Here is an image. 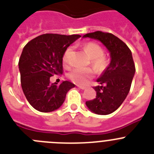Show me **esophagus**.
Here are the masks:
<instances>
[{
  "label": "esophagus",
  "instance_id": "34e87169",
  "mask_svg": "<svg viewBox=\"0 0 154 154\" xmlns=\"http://www.w3.org/2000/svg\"><path fill=\"white\" fill-rule=\"evenodd\" d=\"M77 87H78L79 88H80V89H82V90H84L86 88L85 86L84 85H80V84H77Z\"/></svg>",
  "mask_w": 154,
  "mask_h": 154
}]
</instances>
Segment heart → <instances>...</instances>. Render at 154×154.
Listing matches in <instances>:
<instances>
[{
	"label": "heart",
	"mask_w": 154,
	"mask_h": 154,
	"mask_svg": "<svg viewBox=\"0 0 154 154\" xmlns=\"http://www.w3.org/2000/svg\"><path fill=\"white\" fill-rule=\"evenodd\" d=\"M84 50L87 55L91 58V63L95 68L99 71L103 70L106 67V59L103 54L104 51L100 45L94 42H88L84 45ZM71 48L66 49L63 55V63L66 67L70 66V53ZM94 75V70L92 68H81L75 67L68 73V77L73 82L79 84H86L92 78Z\"/></svg>",
	"instance_id": "b5f03b06"
}]
</instances>
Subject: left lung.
I'll list each match as a JSON object with an SVG mask.
<instances>
[{
  "label": "left lung",
  "mask_w": 154,
  "mask_h": 154,
  "mask_svg": "<svg viewBox=\"0 0 154 154\" xmlns=\"http://www.w3.org/2000/svg\"><path fill=\"white\" fill-rule=\"evenodd\" d=\"M103 43L110 53L111 61L97 80L100 85L94 87L96 97L86 101L94 113L107 115L118 109L127 97L136 69L132 53L127 44L113 34L95 31L84 35Z\"/></svg>",
  "instance_id": "8db88e82"
}]
</instances>
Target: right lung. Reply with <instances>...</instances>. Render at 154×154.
I'll return each mask as SVG.
<instances>
[{
  "label": "right lung",
  "instance_id": "add662e5",
  "mask_svg": "<svg viewBox=\"0 0 154 154\" xmlns=\"http://www.w3.org/2000/svg\"><path fill=\"white\" fill-rule=\"evenodd\" d=\"M81 36L44 34L29 41L19 59L20 83L30 104L40 112L48 113L60 107L74 84L64 80L60 85L50 78L63 74V55Z\"/></svg>",
  "mask_w": 154,
  "mask_h": 154
}]
</instances>
